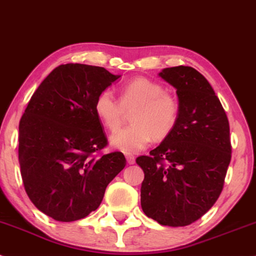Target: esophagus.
Here are the masks:
<instances>
[{
  "label": "esophagus",
  "mask_w": 256,
  "mask_h": 256,
  "mask_svg": "<svg viewBox=\"0 0 256 256\" xmlns=\"http://www.w3.org/2000/svg\"><path fill=\"white\" fill-rule=\"evenodd\" d=\"M125 158H126V161H128V164H134V163L136 162V158H134V155H131V154H126Z\"/></svg>",
  "instance_id": "1"
}]
</instances>
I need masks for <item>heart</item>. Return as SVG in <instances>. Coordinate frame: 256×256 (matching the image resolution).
I'll use <instances>...</instances> for the list:
<instances>
[{
  "label": "heart",
  "mask_w": 256,
  "mask_h": 256,
  "mask_svg": "<svg viewBox=\"0 0 256 256\" xmlns=\"http://www.w3.org/2000/svg\"><path fill=\"white\" fill-rule=\"evenodd\" d=\"M132 110L134 125L110 136L112 146L124 152L146 149L154 137L158 140L167 138L178 124L180 102L160 83L146 78H134L122 86L119 100L108 89L100 92L95 98V114L108 131L118 130L125 112Z\"/></svg>",
  "instance_id": "obj_1"
}]
</instances>
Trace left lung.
<instances>
[{
	"label": "left lung",
	"instance_id": "1",
	"mask_svg": "<svg viewBox=\"0 0 256 256\" xmlns=\"http://www.w3.org/2000/svg\"><path fill=\"white\" fill-rule=\"evenodd\" d=\"M160 76L176 89L180 116L175 128L143 169L140 205L161 226H186L217 202L232 160L229 120L210 83L194 68H166Z\"/></svg>",
	"mask_w": 256,
	"mask_h": 256
}]
</instances>
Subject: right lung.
Returning a JSON list of instances; mask_svg holds the SVG:
<instances>
[{
    "mask_svg": "<svg viewBox=\"0 0 256 256\" xmlns=\"http://www.w3.org/2000/svg\"><path fill=\"white\" fill-rule=\"evenodd\" d=\"M119 75L104 68L62 64L30 98L19 124V163L27 196L60 222L87 217L124 169L122 152L102 155L108 142L95 98Z\"/></svg>",
    "mask_w": 256,
    "mask_h": 256,
    "instance_id": "add662e5",
    "label": "right lung"
}]
</instances>
